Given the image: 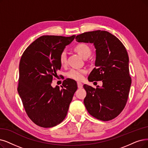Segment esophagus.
I'll return each instance as SVG.
<instances>
[{
  "instance_id": "obj_1",
  "label": "esophagus",
  "mask_w": 148,
  "mask_h": 148,
  "mask_svg": "<svg viewBox=\"0 0 148 148\" xmlns=\"http://www.w3.org/2000/svg\"><path fill=\"white\" fill-rule=\"evenodd\" d=\"M77 84H78V87L79 88H82V86H83V85H82V84L81 83V82H78Z\"/></svg>"
}]
</instances>
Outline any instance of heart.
Listing matches in <instances>:
<instances>
[{
	"label": "heart",
	"mask_w": 148,
	"mask_h": 148,
	"mask_svg": "<svg viewBox=\"0 0 148 148\" xmlns=\"http://www.w3.org/2000/svg\"><path fill=\"white\" fill-rule=\"evenodd\" d=\"M75 50L84 58H87L91 54L90 47L86 44H79L76 45L75 47ZM67 52L66 50H63L60 55V62L62 66H65L67 64ZM87 72V70L84 69H71L67 72L66 75L70 79L76 81H81L83 79L84 76Z\"/></svg>",
	"instance_id": "b5f03b06"
}]
</instances>
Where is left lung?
<instances>
[{
    "label": "left lung",
    "mask_w": 148,
    "mask_h": 148,
    "mask_svg": "<svg viewBox=\"0 0 148 148\" xmlns=\"http://www.w3.org/2000/svg\"><path fill=\"white\" fill-rule=\"evenodd\" d=\"M75 39L79 42L93 44L96 67L88 79L103 82V86H98L96 88L83 86L87 93L84 99L86 108L98 120L114 119L125 108L131 85L125 47L114 35L103 30L86 32L77 35Z\"/></svg>",
    "instance_id": "8db88e82"
}]
</instances>
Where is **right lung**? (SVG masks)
Masks as SVG:
<instances>
[{
  "mask_svg": "<svg viewBox=\"0 0 148 148\" xmlns=\"http://www.w3.org/2000/svg\"><path fill=\"white\" fill-rule=\"evenodd\" d=\"M75 38L40 36L22 55L17 91L27 115L39 126L49 128L61 123L77 90L76 82L69 78L63 81L61 88L51 86L61 67V52Z\"/></svg>",
  "mask_w": 148,
  "mask_h": 148,
  "instance_id": "1",
  "label": "right lung"
}]
</instances>
